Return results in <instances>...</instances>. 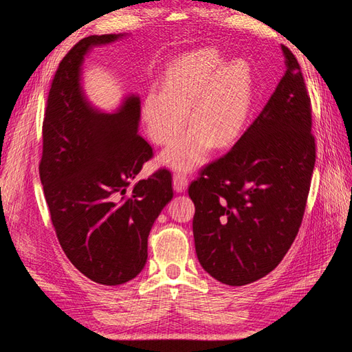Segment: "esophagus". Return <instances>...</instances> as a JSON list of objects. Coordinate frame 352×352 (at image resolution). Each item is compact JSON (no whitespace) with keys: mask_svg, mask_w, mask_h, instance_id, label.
Returning <instances> with one entry per match:
<instances>
[{"mask_svg":"<svg viewBox=\"0 0 352 352\" xmlns=\"http://www.w3.org/2000/svg\"><path fill=\"white\" fill-rule=\"evenodd\" d=\"M189 184V179L185 173H176L173 176V188L176 192H185Z\"/></svg>","mask_w":352,"mask_h":352,"instance_id":"obj_1","label":"esophagus"}]
</instances>
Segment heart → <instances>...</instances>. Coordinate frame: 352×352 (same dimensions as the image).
Masks as SVG:
<instances>
[{
	"instance_id": "b5f03b06",
	"label": "heart",
	"mask_w": 352,
	"mask_h": 352,
	"mask_svg": "<svg viewBox=\"0 0 352 352\" xmlns=\"http://www.w3.org/2000/svg\"><path fill=\"white\" fill-rule=\"evenodd\" d=\"M251 102L247 63L223 65L217 50L201 48L170 63L163 91L151 89L145 95L142 122L150 140L166 145L185 129L189 117L192 127L166 148L160 163L190 172L206 162L212 145L228 146L238 140L247 126Z\"/></svg>"
}]
</instances>
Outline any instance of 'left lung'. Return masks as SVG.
Instances as JSON below:
<instances>
[{
    "mask_svg": "<svg viewBox=\"0 0 352 352\" xmlns=\"http://www.w3.org/2000/svg\"><path fill=\"white\" fill-rule=\"evenodd\" d=\"M286 72L232 150L201 170L188 194L199 264L216 280L264 278L300 230L316 163L311 101L298 60L282 45Z\"/></svg>",
    "mask_w": 352,
    "mask_h": 352,
    "instance_id": "1",
    "label": "left lung"
}]
</instances>
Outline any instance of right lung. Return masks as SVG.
<instances>
[{"mask_svg": "<svg viewBox=\"0 0 352 352\" xmlns=\"http://www.w3.org/2000/svg\"><path fill=\"white\" fill-rule=\"evenodd\" d=\"M124 35L83 38L60 61L42 123L39 177L52 226L67 258L100 285L116 286L141 273L148 235L173 198L172 173L160 168L126 194L153 148L138 133L141 101L120 110L94 109L80 87L82 63L95 45Z\"/></svg>", "mask_w": 352, "mask_h": 352, "instance_id": "add662e5", "label": "right lung"}]
</instances>
